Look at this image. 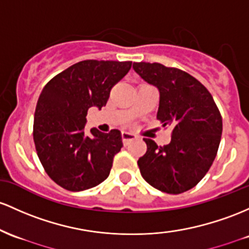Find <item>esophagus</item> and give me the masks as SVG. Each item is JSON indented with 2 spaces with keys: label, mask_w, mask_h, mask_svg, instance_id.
<instances>
[{
  "label": "esophagus",
  "mask_w": 249,
  "mask_h": 249,
  "mask_svg": "<svg viewBox=\"0 0 249 249\" xmlns=\"http://www.w3.org/2000/svg\"><path fill=\"white\" fill-rule=\"evenodd\" d=\"M133 139H136V136L133 135V133L126 132V131H125V132H122V141L125 145H127V144H129L131 141H133Z\"/></svg>",
  "instance_id": "1"
}]
</instances>
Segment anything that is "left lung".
<instances>
[{"label": "left lung", "mask_w": 249, "mask_h": 249, "mask_svg": "<svg viewBox=\"0 0 249 249\" xmlns=\"http://www.w3.org/2000/svg\"><path fill=\"white\" fill-rule=\"evenodd\" d=\"M133 70L160 91L157 119L171 126V142L160 146L144 138L142 176L166 194H182L206 176L216 157L222 117L208 89L189 73L158 62H133Z\"/></svg>", "instance_id": "left-lung-1"}]
</instances>
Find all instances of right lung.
<instances>
[{
	"label": "right lung",
	"mask_w": 249,
	"mask_h": 249,
	"mask_svg": "<svg viewBox=\"0 0 249 249\" xmlns=\"http://www.w3.org/2000/svg\"><path fill=\"white\" fill-rule=\"evenodd\" d=\"M131 61L84 60L46 84L37 100L33 138L39 160L56 184L70 191L93 188L110 175L122 149L118 130L85 131L87 111L106 105L111 89L129 72Z\"/></svg>",
	"instance_id": "right-lung-1"
}]
</instances>
